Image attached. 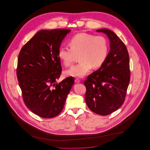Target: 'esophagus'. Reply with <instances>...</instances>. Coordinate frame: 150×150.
<instances>
[{
  "label": "esophagus",
  "instance_id": "esophagus-1",
  "mask_svg": "<svg viewBox=\"0 0 150 150\" xmlns=\"http://www.w3.org/2000/svg\"><path fill=\"white\" fill-rule=\"evenodd\" d=\"M74 81H75V82H76V83H80V80L78 78H76Z\"/></svg>",
  "mask_w": 150,
  "mask_h": 150
}]
</instances>
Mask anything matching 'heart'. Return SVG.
I'll return each mask as SVG.
<instances>
[{
  "instance_id": "obj_1",
  "label": "heart",
  "mask_w": 150,
  "mask_h": 150,
  "mask_svg": "<svg viewBox=\"0 0 150 150\" xmlns=\"http://www.w3.org/2000/svg\"><path fill=\"white\" fill-rule=\"evenodd\" d=\"M70 48L60 47L58 55L65 66L73 64L77 56H79L80 63L65 71L66 76L83 77L91 69L101 67L107 59L109 53V44L103 36L81 32L72 36L69 40Z\"/></svg>"
}]
</instances>
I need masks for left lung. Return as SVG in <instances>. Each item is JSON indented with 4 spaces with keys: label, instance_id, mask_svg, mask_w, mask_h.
I'll list each match as a JSON object with an SVG mask.
<instances>
[{
    "label": "left lung",
    "instance_id": "left-lung-1",
    "mask_svg": "<svg viewBox=\"0 0 150 150\" xmlns=\"http://www.w3.org/2000/svg\"><path fill=\"white\" fill-rule=\"evenodd\" d=\"M96 31L107 35L110 51L105 62L84 81L85 100L92 111L107 115L125 101L130 76L129 56L126 45L115 33L107 29Z\"/></svg>",
    "mask_w": 150,
    "mask_h": 150
}]
</instances>
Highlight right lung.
Listing matches in <instances>:
<instances>
[{
    "mask_svg": "<svg viewBox=\"0 0 150 150\" xmlns=\"http://www.w3.org/2000/svg\"><path fill=\"white\" fill-rule=\"evenodd\" d=\"M70 31L67 29L40 30L20 52L17 76L22 98L26 106L40 117L58 115L74 84L73 77L56 83L62 72L58 49Z\"/></svg>",
    "mask_w": 150,
    "mask_h": 150,
    "instance_id": "add662e5",
    "label": "right lung"
}]
</instances>
